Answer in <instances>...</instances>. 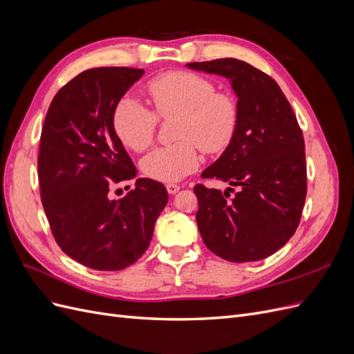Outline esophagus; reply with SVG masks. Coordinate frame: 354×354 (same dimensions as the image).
I'll use <instances>...</instances> for the list:
<instances>
[{"mask_svg": "<svg viewBox=\"0 0 354 354\" xmlns=\"http://www.w3.org/2000/svg\"><path fill=\"white\" fill-rule=\"evenodd\" d=\"M165 187H167L169 195H174V194H177V192L180 190V186H178V185H174V183H168Z\"/></svg>", "mask_w": 354, "mask_h": 354, "instance_id": "34e87169", "label": "esophagus"}]
</instances>
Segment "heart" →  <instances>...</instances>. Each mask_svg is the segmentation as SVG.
I'll return each instance as SVG.
<instances>
[{
  "label": "heart",
  "instance_id": "1",
  "mask_svg": "<svg viewBox=\"0 0 354 354\" xmlns=\"http://www.w3.org/2000/svg\"><path fill=\"white\" fill-rule=\"evenodd\" d=\"M147 93L160 118L178 116L176 145L158 147L142 162L143 173L158 181H178L199 165V149L220 153L236 133L238 102L230 93L217 91L216 84L195 72L171 71L147 84ZM159 118L133 97L115 106L112 125L121 143L134 152L152 145Z\"/></svg>",
  "mask_w": 354,
  "mask_h": 354
}]
</instances>
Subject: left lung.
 <instances>
[{"mask_svg":"<svg viewBox=\"0 0 354 354\" xmlns=\"http://www.w3.org/2000/svg\"><path fill=\"white\" fill-rule=\"evenodd\" d=\"M192 69L230 80L239 122L226 151L202 178L227 183L230 192L194 187L196 223L207 248L232 263L263 260L295 233L307 194L304 137L277 82L238 59L194 62Z\"/></svg>","mask_w":354,"mask_h":354,"instance_id":"1","label":"left lung"}]
</instances>
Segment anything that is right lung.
<instances>
[{
    "label": "right lung",
    "instance_id": "add662e5",
    "mask_svg": "<svg viewBox=\"0 0 354 354\" xmlns=\"http://www.w3.org/2000/svg\"><path fill=\"white\" fill-rule=\"evenodd\" d=\"M143 69L94 68L57 91L41 131L38 180L53 238L71 259L94 270H121L151 243L168 202L159 181L137 178L112 201V185L136 177V167L112 125L115 106Z\"/></svg>",
    "mask_w": 354,
    "mask_h": 354
}]
</instances>
